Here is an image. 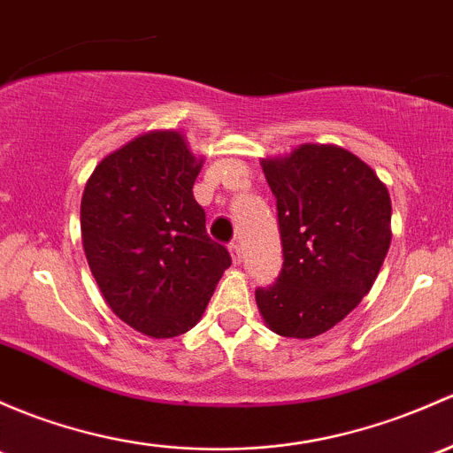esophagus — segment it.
<instances>
[{
    "label": "esophagus",
    "mask_w": 453,
    "mask_h": 453,
    "mask_svg": "<svg viewBox=\"0 0 453 453\" xmlns=\"http://www.w3.org/2000/svg\"><path fill=\"white\" fill-rule=\"evenodd\" d=\"M230 256H232V263L241 265L242 263V250L239 242H230Z\"/></svg>",
    "instance_id": "1"
}]
</instances>
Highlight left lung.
<instances>
[{
    "instance_id": "8db88e82",
    "label": "left lung",
    "mask_w": 453,
    "mask_h": 453,
    "mask_svg": "<svg viewBox=\"0 0 453 453\" xmlns=\"http://www.w3.org/2000/svg\"><path fill=\"white\" fill-rule=\"evenodd\" d=\"M278 203L284 265L256 288L275 334L314 339L342 321L373 287L390 247V195L358 156L306 142L263 160Z\"/></svg>"
}]
</instances>
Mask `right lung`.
<instances>
[{"label": "right lung", "instance_id": "right-lung-1", "mask_svg": "<svg viewBox=\"0 0 453 453\" xmlns=\"http://www.w3.org/2000/svg\"><path fill=\"white\" fill-rule=\"evenodd\" d=\"M202 165L180 132H147L106 156L84 188L90 273L111 311L151 339L188 332L232 265L193 197Z\"/></svg>", "mask_w": 453, "mask_h": 453}]
</instances>
